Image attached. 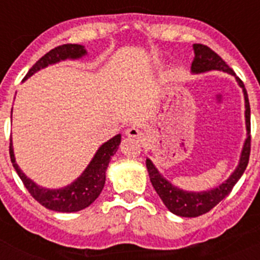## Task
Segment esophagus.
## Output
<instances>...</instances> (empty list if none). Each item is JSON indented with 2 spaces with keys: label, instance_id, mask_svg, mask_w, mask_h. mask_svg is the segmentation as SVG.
Wrapping results in <instances>:
<instances>
[{
  "label": "esophagus",
  "instance_id": "1",
  "mask_svg": "<svg viewBox=\"0 0 260 260\" xmlns=\"http://www.w3.org/2000/svg\"><path fill=\"white\" fill-rule=\"evenodd\" d=\"M125 133H126V135H127V137H130V138H141V135H142L141 130H139L138 127H135V126L128 127Z\"/></svg>",
  "mask_w": 260,
  "mask_h": 260
}]
</instances>
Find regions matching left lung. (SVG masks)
Instances as JSON below:
<instances>
[{"label": "left lung", "instance_id": "8db88e82", "mask_svg": "<svg viewBox=\"0 0 260 260\" xmlns=\"http://www.w3.org/2000/svg\"><path fill=\"white\" fill-rule=\"evenodd\" d=\"M194 53L195 58L191 63V71L192 73H203V71L208 70H222L226 71L229 74L236 75L233 70L225 63L224 59L213 52L211 48L203 44H194ZM237 82L243 89V95H245V107H246V130H247V139L243 146L242 155H241L240 164H238L237 169L234 171V173L229 177L228 180L224 183L216 187V189L210 190V191L203 192H187L183 190L177 189L172 183L168 182L165 178L157 172L151 160L147 158L146 165L148 169V174H150V180L152 182L153 189L158 194V197L161 198L167 208L171 212L176 213L182 217H197L203 213H207L208 211L212 210L215 206L220 203L222 199L232 191L233 186L237 183L241 176L243 174L245 169H246L247 164H249L250 151H251V126H250V104L249 98H247L246 88L243 84L242 80L237 78Z\"/></svg>", "mask_w": 260, "mask_h": 260}]
</instances>
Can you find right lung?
<instances>
[{
  "instance_id": "right-lung-1",
  "label": "right lung",
  "mask_w": 260,
  "mask_h": 260,
  "mask_svg": "<svg viewBox=\"0 0 260 260\" xmlns=\"http://www.w3.org/2000/svg\"><path fill=\"white\" fill-rule=\"evenodd\" d=\"M83 54H86V49L82 45H59V47L49 50L47 54L41 57L35 65L29 69L24 79H27L34 73L50 65V63H56V62L66 58H79ZM119 143H121V135L119 134L109 139L107 143H104L99 148L96 155L93 156L92 161L89 162L83 174L75 182L71 183L70 186H66L63 189L57 190H48L44 189V187H40V186L34 183L29 178L24 176V173L20 171L19 167L15 162L11 139L9 153H10L13 167L15 168L18 176L20 177L23 185L26 186V189L28 190L32 198L38 201L41 206H44L45 208H49L52 211H57V212H77V211L84 210L86 207H88L89 204L93 203L95 199L100 195L105 183V171H107L112 156L116 153Z\"/></svg>"
}]
</instances>
